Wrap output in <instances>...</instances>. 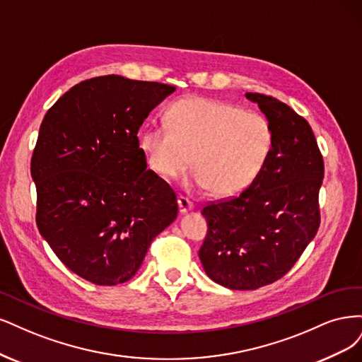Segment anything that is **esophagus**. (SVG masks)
Returning a JSON list of instances; mask_svg holds the SVG:
<instances>
[{"label":"esophagus","instance_id":"obj_1","mask_svg":"<svg viewBox=\"0 0 362 362\" xmlns=\"http://www.w3.org/2000/svg\"><path fill=\"white\" fill-rule=\"evenodd\" d=\"M177 204H179V212L180 214H186V212H189L194 209V204L188 200V198H185V197L177 198Z\"/></svg>","mask_w":362,"mask_h":362}]
</instances>
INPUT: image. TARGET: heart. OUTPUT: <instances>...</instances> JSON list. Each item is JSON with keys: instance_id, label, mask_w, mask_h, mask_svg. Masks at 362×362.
<instances>
[{"instance_id": "1", "label": "heart", "mask_w": 362, "mask_h": 362, "mask_svg": "<svg viewBox=\"0 0 362 362\" xmlns=\"http://www.w3.org/2000/svg\"><path fill=\"white\" fill-rule=\"evenodd\" d=\"M167 124L148 126L141 148L151 170L165 179L191 165L189 189L227 198L247 191L264 168L274 129L264 115L207 98H186L167 111Z\"/></svg>"}]
</instances>
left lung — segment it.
<instances>
[{
  "label": "left lung",
  "mask_w": 362,
  "mask_h": 362,
  "mask_svg": "<svg viewBox=\"0 0 362 362\" xmlns=\"http://www.w3.org/2000/svg\"><path fill=\"white\" fill-rule=\"evenodd\" d=\"M274 129L264 168L247 191L206 206L200 260L207 276L231 290H255L286 275L320 224L323 159L311 126L288 105L245 93Z\"/></svg>",
  "instance_id": "left-lung-1"
}]
</instances>
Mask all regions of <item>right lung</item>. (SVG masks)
Returning a JSON list of instances; mask_svg holds the SVG:
<instances>
[{"label": "right lung", "mask_w": 362, "mask_h": 362, "mask_svg": "<svg viewBox=\"0 0 362 362\" xmlns=\"http://www.w3.org/2000/svg\"><path fill=\"white\" fill-rule=\"evenodd\" d=\"M176 87L119 75L84 81L40 124L31 158L36 223L51 250L96 286L131 279L177 218L170 186L147 170L138 131Z\"/></svg>", "instance_id": "add662e5"}]
</instances>
